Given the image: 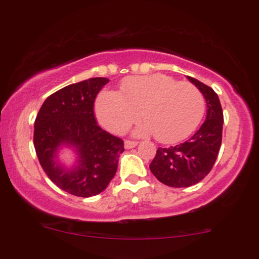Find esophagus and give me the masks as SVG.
<instances>
[{"label": "esophagus", "mask_w": 259, "mask_h": 259, "mask_svg": "<svg viewBox=\"0 0 259 259\" xmlns=\"http://www.w3.org/2000/svg\"><path fill=\"white\" fill-rule=\"evenodd\" d=\"M137 145H138L137 141H132V140H126L125 141V148H126V150H130V148L136 147Z\"/></svg>", "instance_id": "1"}]
</instances>
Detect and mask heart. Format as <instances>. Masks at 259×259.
<instances>
[{
	"label": "heart",
	"instance_id": "obj_1",
	"mask_svg": "<svg viewBox=\"0 0 259 259\" xmlns=\"http://www.w3.org/2000/svg\"><path fill=\"white\" fill-rule=\"evenodd\" d=\"M204 112V95L196 86L177 82L165 74L127 77L120 93L104 92L95 104L98 121L109 132L123 133L140 116L146 123L137 134L153 133L162 144L178 143L189 137Z\"/></svg>",
	"mask_w": 259,
	"mask_h": 259
}]
</instances>
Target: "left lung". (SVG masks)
Masks as SVG:
<instances>
[{
  "instance_id": "1",
  "label": "left lung",
  "mask_w": 259,
  "mask_h": 259,
  "mask_svg": "<svg viewBox=\"0 0 259 259\" xmlns=\"http://www.w3.org/2000/svg\"><path fill=\"white\" fill-rule=\"evenodd\" d=\"M187 79L206 100V119L185 143L157 150L150 169L159 182L171 187H187L203 180L213 167L222 145L224 118L217 93L194 77Z\"/></svg>"
}]
</instances>
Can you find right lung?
Listing matches in <instances>:
<instances>
[{
    "label": "right lung",
    "instance_id": "1",
    "mask_svg": "<svg viewBox=\"0 0 259 259\" xmlns=\"http://www.w3.org/2000/svg\"><path fill=\"white\" fill-rule=\"evenodd\" d=\"M92 77L68 84L46 99L34 125V147L48 178L76 197L102 192L115 176L123 141L97 123L94 100L108 82ZM72 147L77 160L70 169L59 164L60 147Z\"/></svg>",
    "mask_w": 259,
    "mask_h": 259
}]
</instances>
